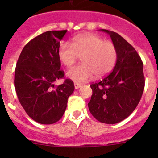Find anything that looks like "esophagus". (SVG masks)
I'll return each instance as SVG.
<instances>
[{
	"label": "esophagus",
	"mask_w": 158,
	"mask_h": 158,
	"mask_svg": "<svg viewBox=\"0 0 158 158\" xmlns=\"http://www.w3.org/2000/svg\"><path fill=\"white\" fill-rule=\"evenodd\" d=\"M74 86H75V89H79L81 87V84L77 83V82H75V83H74Z\"/></svg>",
	"instance_id": "34e87169"
}]
</instances>
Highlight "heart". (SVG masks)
Returning a JSON list of instances; mask_svg holds the SVG:
<instances>
[{
  "instance_id": "heart-1",
  "label": "heart",
  "mask_w": 158,
  "mask_h": 158,
  "mask_svg": "<svg viewBox=\"0 0 158 158\" xmlns=\"http://www.w3.org/2000/svg\"><path fill=\"white\" fill-rule=\"evenodd\" d=\"M60 62L70 67L81 56L82 63L68 70L66 76L77 83L86 82L95 74L101 77L114 67L117 51L113 43L91 33H83L73 38L71 44L63 43L58 51Z\"/></svg>"
}]
</instances>
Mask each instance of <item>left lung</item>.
<instances>
[{"mask_svg":"<svg viewBox=\"0 0 158 158\" xmlns=\"http://www.w3.org/2000/svg\"><path fill=\"white\" fill-rule=\"evenodd\" d=\"M101 30L111 36L117 60L111 73L90 85L92 95L88 106L98 122L116 124L128 118L141 100L145 82L143 63L135 48L118 33Z\"/></svg>","mask_w":158,"mask_h":158,"instance_id":"obj_1","label":"left lung"}]
</instances>
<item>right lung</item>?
<instances>
[{"label": "right lung", "instance_id": "right-lung-1", "mask_svg": "<svg viewBox=\"0 0 158 158\" xmlns=\"http://www.w3.org/2000/svg\"><path fill=\"white\" fill-rule=\"evenodd\" d=\"M66 32L47 31L33 38L23 47L16 66L14 86L19 102L33 120L43 125L53 124L63 117L75 89L69 79L54 85L64 77L58 51Z\"/></svg>", "mask_w": 158, "mask_h": 158}]
</instances>
